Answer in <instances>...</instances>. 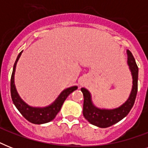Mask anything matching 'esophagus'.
Returning <instances> with one entry per match:
<instances>
[{
  "instance_id": "1",
  "label": "esophagus",
  "mask_w": 148,
  "mask_h": 148,
  "mask_svg": "<svg viewBox=\"0 0 148 148\" xmlns=\"http://www.w3.org/2000/svg\"><path fill=\"white\" fill-rule=\"evenodd\" d=\"M84 84H85V82H84V80H82V81H80V84H81V85H84Z\"/></svg>"
}]
</instances>
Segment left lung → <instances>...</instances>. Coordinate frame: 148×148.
I'll return each instance as SVG.
<instances>
[{"label": "left lung", "instance_id": "1", "mask_svg": "<svg viewBox=\"0 0 148 148\" xmlns=\"http://www.w3.org/2000/svg\"><path fill=\"white\" fill-rule=\"evenodd\" d=\"M127 64L133 78V86L128 99L121 106L110 110L97 108L93 103L90 93L86 88H82L81 89L84 95V117L93 125L102 128L112 126L126 117L134 106L138 92V67L133 54L129 50L127 51Z\"/></svg>", "mask_w": 148, "mask_h": 148}]
</instances>
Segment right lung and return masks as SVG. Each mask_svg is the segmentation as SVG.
<instances>
[{
	"instance_id": "obj_1",
	"label": "right lung",
	"mask_w": 148,
	"mask_h": 148,
	"mask_svg": "<svg viewBox=\"0 0 148 148\" xmlns=\"http://www.w3.org/2000/svg\"><path fill=\"white\" fill-rule=\"evenodd\" d=\"M22 52L17 56V59L15 60L14 67H13V72L11 74V78H10V95L11 98L14 103L15 107L17 108L20 113L21 114L26 118L28 121L35 124H45L47 122L51 121L52 120L55 118L56 115L60 111V108L62 107L63 103L64 102L68 95L71 94L74 90L77 89V86H73L71 88L65 89L60 93V95L58 96V98L53 101V103L50 104L49 106L45 107V108H34L31 107L28 104H27L21 97H20L18 93H17L14 84V74L15 68L17 63L19 60L20 57L21 55Z\"/></svg>"
}]
</instances>
